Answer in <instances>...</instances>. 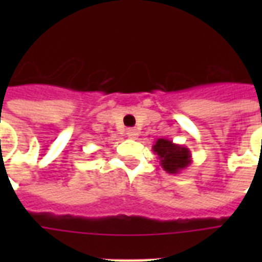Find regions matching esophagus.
Returning a JSON list of instances; mask_svg holds the SVG:
<instances>
[{
  "label": "esophagus",
  "instance_id": "1",
  "mask_svg": "<svg viewBox=\"0 0 262 262\" xmlns=\"http://www.w3.org/2000/svg\"><path fill=\"white\" fill-rule=\"evenodd\" d=\"M126 135L129 139H137V137H139V132H137V129L130 127V129H127L126 130Z\"/></svg>",
  "mask_w": 262,
  "mask_h": 262
}]
</instances>
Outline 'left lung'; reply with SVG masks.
<instances>
[{
    "mask_svg": "<svg viewBox=\"0 0 262 262\" xmlns=\"http://www.w3.org/2000/svg\"><path fill=\"white\" fill-rule=\"evenodd\" d=\"M158 155L160 166L168 174H179L191 164V154L189 148L175 144L167 139H158L152 147Z\"/></svg>",
    "mask_w": 262,
    "mask_h": 262,
    "instance_id": "left-lung-1",
    "label": "left lung"
}]
</instances>
